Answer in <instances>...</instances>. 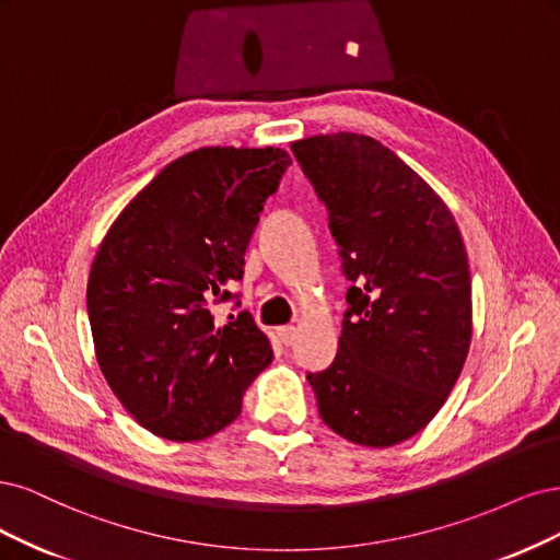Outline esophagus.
<instances>
[{
  "label": "esophagus",
  "instance_id": "1",
  "mask_svg": "<svg viewBox=\"0 0 560 560\" xmlns=\"http://www.w3.org/2000/svg\"><path fill=\"white\" fill-rule=\"evenodd\" d=\"M277 337L283 341L285 347H291L293 341L298 339V330H295L293 326H283V328H279V330H277Z\"/></svg>",
  "mask_w": 560,
  "mask_h": 560
}]
</instances>
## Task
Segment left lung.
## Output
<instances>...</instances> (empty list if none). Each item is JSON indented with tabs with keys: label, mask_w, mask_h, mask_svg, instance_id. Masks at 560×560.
I'll return each mask as SVG.
<instances>
[{
	"label": "left lung",
	"mask_w": 560,
	"mask_h": 560,
	"mask_svg": "<svg viewBox=\"0 0 560 560\" xmlns=\"http://www.w3.org/2000/svg\"><path fill=\"white\" fill-rule=\"evenodd\" d=\"M291 149L330 211L353 283L339 349L310 374L323 423L384 448L423 430L446 402L472 341V281L454 213L409 165L368 135Z\"/></svg>",
	"instance_id": "left-lung-1"
}]
</instances>
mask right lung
<instances>
[{"instance_id": "obj_1", "label": "right lung", "mask_w": 560, "mask_h": 560, "mask_svg": "<svg viewBox=\"0 0 560 560\" xmlns=\"http://www.w3.org/2000/svg\"><path fill=\"white\" fill-rule=\"evenodd\" d=\"M291 155L205 147L162 170L125 207L88 277L97 365L120 405L158 438L197 442L242 411L272 363L254 316L215 323L213 302L244 275V250Z\"/></svg>"}]
</instances>
